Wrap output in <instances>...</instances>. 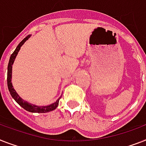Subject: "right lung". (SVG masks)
I'll return each mask as SVG.
<instances>
[{"instance_id":"1","label":"right lung","mask_w":146,"mask_h":146,"mask_svg":"<svg viewBox=\"0 0 146 146\" xmlns=\"http://www.w3.org/2000/svg\"><path fill=\"white\" fill-rule=\"evenodd\" d=\"M31 35H28L26 36L25 38L22 41H21L19 44L18 45L16 48L15 49V51L13 52V53L11 54V56L9 58V64H8L7 67V86L8 89H9V92L11 94L12 98H13L14 100H15V102L17 103L19 106H22L23 109H25V110L28 111V112H38V113H46V112H51L52 110H55L58 106L59 100L61 98V95L59 97V98L56 101L53 103L52 104H49V105H47V106H36V105H34L33 104H31L29 102L26 101V100H23L21 97H20L19 94H17V92H15V90L14 89L13 86V84H12V72H13V64L14 61H15V59L17 56L18 52H19L20 48L22 46V45L25 43V42L30 38Z\"/></svg>"}]
</instances>
